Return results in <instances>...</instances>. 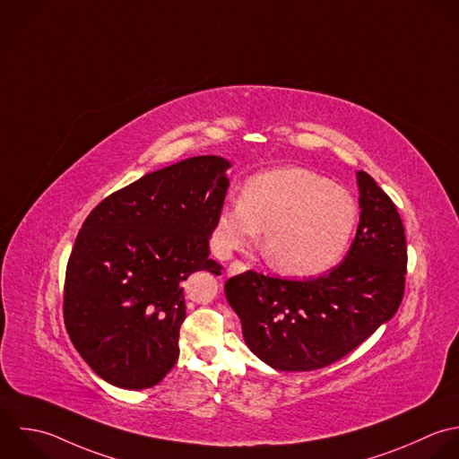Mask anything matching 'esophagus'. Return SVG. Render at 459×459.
I'll list each match as a JSON object with an SVG mask.
<instances>
[{
  "instance_id": "1",
  "label": "esophagus",
  "mask_w": 459,
  "mask_h": 459,
  "mask_svg": "<svg viewBox=\"0 0 459 459\" xmlns=\"http://www.w3.org/2000/svg\"><path fill=\"white\" fill-rule=\"evenodd\" d=\"M248 268H247V264H243V263H239V261H234L229 268H227V275H236V273H243V272H247Z\"/></svg>"
}]
</instances>
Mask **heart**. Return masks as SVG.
<instances>
[{"label":"heart","mask_w":459,"mask_h":459,"mask_svg":"<svg viewBox=\"0 0 459 459\" xmlns=\"http://www.w3.org/2000/svg\"><path fill=\"white\" fill-rule=\"evenodd\" d=\"M358 221L354 198L302 168L252 177L241 200L225 202L216 218L214 247L227 255L252 247L261 230L268 263L290 277H315L345 254Z\"/></svg>","instance_id":"heart-1"}]
</instances>
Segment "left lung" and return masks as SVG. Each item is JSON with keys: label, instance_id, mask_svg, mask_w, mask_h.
I'll return each mask as SVG.
<instances>
[{"label": "left lung", "instance_id": "left-lung-1", "mask_svg": "<svg viewBox=\"0 0 459 459\" xmlns=\"http://www.w3.org/2000/svg\"><path fill=\"white\" fill-rule=\"evenodd\" d=\"M359 225L342 264L309 281L245 272L225 295L248 349L282 372L336 363L397 313L408 264L404 225L390 196L358 171Z\"/></svg>", "mask_w": 459, "mask_h": 459}]
</instances>
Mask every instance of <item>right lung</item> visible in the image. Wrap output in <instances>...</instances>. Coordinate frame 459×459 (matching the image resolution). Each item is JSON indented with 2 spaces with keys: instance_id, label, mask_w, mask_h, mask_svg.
Wrapping results in <instances>:
<instances>
[{
  "instance_id": "obj_1",
  "label": "right lung",
  "mask_w": 459,
  "mask_h": 459,
  "mask_svg": "<svg viewBox=\"0 0 459 459\" xmlns=\"http://www.w3.org/2000/svg\"><path fill=\"white\" fill-rule=\"evenodd\" d=\"M230 160L200 155L148 173L92 209L76 236L64 322L103 381L144 390L178 359L189 275H220L209 238L229 189Z\"/></svg>"
}]
</instances>
